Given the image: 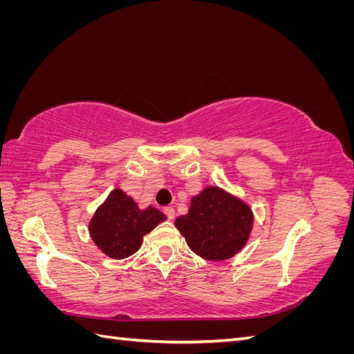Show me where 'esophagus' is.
I'll return each mask as SVG.
<instances>
[{"label": "esophagus", "instance_id": "34e87169", "mask_svg": "<svg viewBox=\"0 0 354 354\" xmlns=\"http://www.w3.org/2000/svg\"><path fill=\"white\" fill-rule=\"evenodd\" d=\"M164 214H165L168 220H174V218H176V211H174V208H171V207L164 208Z\"/></svg>", "mask_w": 354, "mask_h": 354}]
</instances>
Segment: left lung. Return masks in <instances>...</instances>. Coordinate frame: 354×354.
<instances>
[{"label":"left lung","mask_w":354,"mask_h":354,"mask_svg":"<svg viewBox=\"0 0 354 354\" xmlns=\"http://www.w3.org/2000/svg\"><path fill=\"white\" fill-rule=\"evenodd\" d=\"M174 224L196 255L208 261H224L248 242L254 214L242 199L218 186H207L190 199L189 212Z\"/></svg>","instance_id":"1"}]
</instances>
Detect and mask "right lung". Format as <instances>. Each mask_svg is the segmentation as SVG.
Segmentation results:
<instances>
[{"instance_id": "1", "label": "right lung", "mask_w": 354, "mask_h": 354, "mask_svg": "<svg viewBox=\"0 0 354 354\" xmlns=\"http://www.w3.org/2000/svg\"><path fill=\"white\" fill-rule=\"evenodd\" d=\"M167 220L162 212L149 205L138 208L124 190L113 189L88 223V232L97 248L111 259L122 260L138 251L143 236Z\"/></svg>"}]
</instances>
